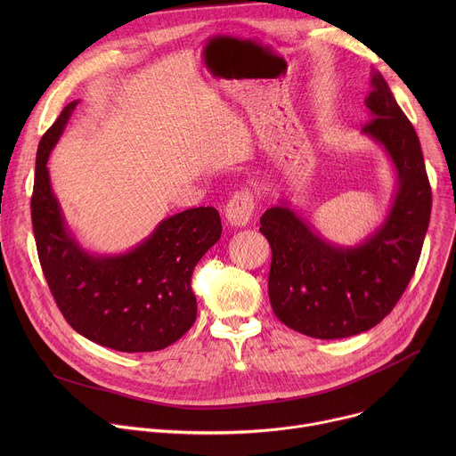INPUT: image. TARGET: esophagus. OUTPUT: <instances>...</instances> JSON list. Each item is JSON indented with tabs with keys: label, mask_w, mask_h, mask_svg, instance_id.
I'll list each match as a JSON object with an SVG mask.
<instances>
[{
	"label": "esophagus",
	"mask_w": 456,
	"mask_h": 456,
	"mask_svg": "<svg viewBox=\"0 0 456 456\" xmlns=\"http://www.w3.org/2000/svg\"><path fill=\"white\" fill-rule=\"evenodd\" d=\"M254 206H256V202H254V197L250 191L243 189V191L234 192L225 206L227 224L232 227H245L254 213Z\"/></svg>",
	"instance_id": "obj_1"
}]
</instances>
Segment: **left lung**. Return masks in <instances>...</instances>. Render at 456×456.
<instances>
[{
    "mask_svg": "<svg viewBox=\"0 0 456 456\" xmlns=\"http://www.w3.org/2000/svg\"><path fill=\"white\" fill-rule=\"evenodd\" d=\"M370 83V122L361 132L386 150L399 180L384 224L361 245L339 247L285 202L259 220L273 248V310L289 329L315 339L366 332L392 312L415 274L429 225L431 185L415 127L379 72Z\"/></svg>",
    "mask_w": 456,
    "mask_h": 456,
    "instance_id": "obj_1",
    "label": "left lung"
}]
</instances>
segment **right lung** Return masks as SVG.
<instances>
[{
	"label": "right lung",
	"mask_w": 456,
	"mask_h": 456,
	"mask_svg": "<svg viewBox=\"0 0 456 456\" xmlns=\"http://www.w3.org/2000/svg\"><path fill=\"white\" fill-rule=\"evenodd\" d=\"M76 104L64 106L36 157L30 209L45 280L64 319L86 339L127 354L162 350L197 319L191 276L222 236L220 215L215 208L187 209L124 254L86 252L64 224L46 167Z\"/></svg>",
	"instance_id": "add662e5"
}]
</instances>
